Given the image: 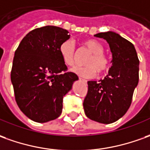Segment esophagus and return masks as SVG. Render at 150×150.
<instances>
[{"instance_id":"34e87169","label":"esophagus","mask_w":150,"mask_h":150,"mask_svg":"<svg viewBox=\"0 0 150 150\" xmlns=\"http://www.w3.org/2000/svg\"><path fill=\"white\" fill-rule=\"evenodd\" d=\"M79 80L82 81L83 83H85V84H86V82H87V81H86V80H85V79H83V78H81V77H79Z\"/></svg>"}]
</instances>
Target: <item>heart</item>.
I'll return each instance as SVG.
<instances>
[{
	"mask_svg": "<svg viewBox=\"0 0 150 150\" xmlns=\"http://www.w3.org/2000/svg\"><path fill=\"white\" fill-rule=\"evenodd\" d=\"M82 45L86 46L91 54L86 59L84 67H75L72 69L73 73L80 77L93 78L97 72L104 73L110 66L109 58L104 53V46L99 41L88 38L82 41ZM59 54L63 62L68 66H73L75 63V45L73 41L67 40L59 45Z\"/></svg>",
	"mask_w": 150,
	"mask_h": 150,
	"instance_id": "1",
	"label": "heart"
}]
</instances>
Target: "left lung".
<instances>
[{"mask_svg": "<svg viewBox=\"0 0 150 150\" xmlns=\"http://www.w3.org/2000/svg\"><path fill=\"white\" fill-rule=\"evenodd\" d=\"M95 36L108 43L112 66L105 79L87 82L83 108L90 119L109 124L123 116L132 104L139 81L140 61L134 45L116 33L109 31Z\"/></svg>", "mask_w": 150, "mask_h": 150, "instance_id": "1", "label": "left lung"}]
</instances>
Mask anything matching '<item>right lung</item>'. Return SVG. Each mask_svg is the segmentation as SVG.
I'll list each match as a JSON object with an SVG mask.
<instances>
[{
    "label": "right lung",
    "instance_id": "add662e5",
    "mask_svg": "<svg viewBox=\"0 0 150 150\" xmlns=\"http://www.w3.org/2000/svg\"><path fill=\"white\" fill-rule=\"evenodd\" d=\"M69 32L45 26L29 32L15 50L10 73L15 100L31 120L46 122L61 114L63 98L78 80L67 72L59 48Z\"/></svg>",
    "mask_w": 150,
    "mask_h": 150
}]
</instances>
